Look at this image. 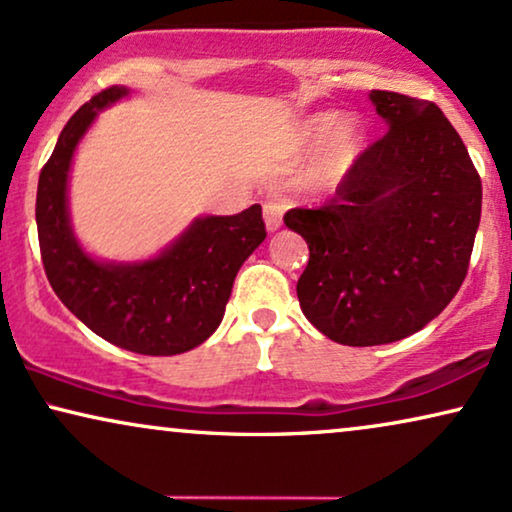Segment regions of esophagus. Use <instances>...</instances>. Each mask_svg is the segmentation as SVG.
<instances>
[{
  "instance_id": "esophagus-1",
  "label": "esophagus",
  "mask_w": 512,
  "mask_h": 512,
  "mask_svg": "<svg viewBox=\"0 0 512 512\" xmlns=\"http://www.w3.org/2000/svg\"><path fill=\"white\" fill-rule=\"evenodd\" d=\"M282 202L280 199H265L263 202V218H265V228L270 232H275L282 225Z\"/></svg>"
}]
</instances>
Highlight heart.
Returning <instances> with one entry per match:
<instances>
[{
    "mask_svg": "<svg viewBox=\"0 0 512 512\" xmlns=\"http://www.w3.org/2000/svg\"><path fill=\"white\" fill-rule=\"evenodd\" d=\"M327 135L330 138L324 145L320 162L315 164L313 174H310V183L315 188H329V185L341 181L362 152L364 134L360 122L348 117L336 124L334 112H320V115L305 119L301 131H298V141H301L303 148H313V145L322 143Z\"/></svg>",
    "mask_w": 512,
    "mask_h": 512,
    "instance_id": "b5f03b06",
    "label": "heart"
}]
</instances>
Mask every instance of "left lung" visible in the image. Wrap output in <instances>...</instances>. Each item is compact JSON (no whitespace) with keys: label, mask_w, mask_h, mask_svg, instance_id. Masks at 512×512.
<instances>
[{"label":"left lung","mask_w":512,"mask_h":512,"mask_svg":"<svg viewBox=\"0 0 512 512\" xmlns=\"http://www.w3.org/2000/svg\"><path fill=\"white\" fill-rule=\"evenodd\" d=\"M388 134L357 157L336 195L284 214L308 242L303 315L331 341L407 338L447 308L468 275L482 181L435 103L371 91Z\"/></svg>","instance_id":"obj_1"}]
</instances>
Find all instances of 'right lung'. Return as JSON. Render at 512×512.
Returning a JSON list of instances; mask_svg holds the SVG:
<instances>
[{
	"label": "right lung",
	"instance_id": "1",
	"mask_svg": "<svg viewBox=\"0 0 512 512\" xmlns=\"http://www.w3.org/2000/svg\"><path fill=\"white\" fill-rule=\"evenodd\" d=\"M129 94L110 86L63 126L37 185L44 272L65 308L105 341L138 355L197 348L223 320L232 282L265 240L261 207L197 218L162 254L141 263H101L79 247L68 216V174L77 143L98 110Z\"/></svg>",
	"mask_w": 512,
	"mask_h": 512
}]
</instances>
